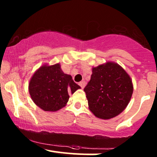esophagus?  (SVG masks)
Instances as JSON below:
<instances>
[{
  "label": "esophagus",
  "mask_w": 157,
  "mask_h": 157,
  "mask_svg": "<svg viewBox=\"0 0 157 157\" xmlns=\"http://www.w3.org/2000/svg\"><path fill=\"white\" fill-rule=\"evenodd\" d=\"M79 86H80L81 89H83V88L85 87V86H86V82L85 81H81V82H79Z\"/></svg>",
  "instance_id": "esophagus-1"
}]
</instances>
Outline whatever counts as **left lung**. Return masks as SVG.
Instances as JSON below:
<instances>
[{"label": "left lung", "instance_id": "8db88e82", "mask_svg": "<svg viewBox=\"0 0 157 157\" xmlns=\"http://www.w3.org/2000/svg\"><path fill=\"white\" fill-rule=\"evenodd\" d=\"M84 91L91 112L108 120L117 116L128 105L133 94L132 81L121 66L108 62L92 68Z\"/></svg>", "mask_w": 157, "mask_h": 157}]
</instances>
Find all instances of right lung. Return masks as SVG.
I'll use <instances>...</instances> for the list:
<instances>
[{
  "instance_id": "1",
  "label": "right lung",
  "mask_w": 157,
  "mask_h": 157,
  "mask_svg": "<svg viewBox=\"0 0 157 157\" xmlns=\"http://www.w3.org/2000/svg\"><path fill=\"white\" fill-rule=\"evenodd\" d=\"M78 89L71 75L61 70L60 64L43 66L34 74L29 91L34 102L45 111H56L66 105L69 99L68 94Z\"/></svg>"
}]
</instances>
